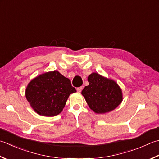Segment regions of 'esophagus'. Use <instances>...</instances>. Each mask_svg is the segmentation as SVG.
Segmentation results:
<instances>
[{"mask_svg": "<svg viewBox=\"0 0 159 159\" xmlns=\"http://www.w3.org/2000/svg\"><path fill=\"white\" fill-rule=\"evenodd\" d=\"M82 89H83L82 87H80V88H78L76 89V90H77V92H78L80 93V92H81V91H82Z\"/></svg>", "mask_w": 159, "mask_h": 159, "instance_id": "esophagus-1", "label": "esophagus"}]
</instances>
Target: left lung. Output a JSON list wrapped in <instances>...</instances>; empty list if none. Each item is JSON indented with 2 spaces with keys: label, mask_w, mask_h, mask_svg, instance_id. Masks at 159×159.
Returning a JSON list of instances; mask_svg holds the SVG:
<instances>
[{
  "label": "left lung",
  "mask_w": 159,
  "mask_h": 159,
  "mask_svg": "<svg viewBox=\"0 0 159 159\" xmlns=\"http://www.w3.org/2000/svg\"><path fill=\"white\" fill-rule=\"evenodd\" d=\"M89 85L81 92L88 106L96 114L110 112L123 101L122 89L115 80L97 72L89 74Z\"/></svg>",
  "instance_id": "8db88e82"
}]
</instances>
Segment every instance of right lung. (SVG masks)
Returning a JSON list of instances; mask_svg holds the SVG:
<instances>
[{
	"label": "right lung",
	"mask_w": 159,
	"mask_h": 159,
	"mask_svg": "<svg viewBox=\"0 0 159 159\" xmlns=\"http://www.w3.org/2000/svg\"><path fill=\"white\" fill-rule=\"evenodd\" d=\"M76 92L70 80L55 70L31 80L25 96L35 112L43 116H54L63 111L69 96Z\"/></svg>",
	"instance_id": "obj_1"
}]
</instances>
